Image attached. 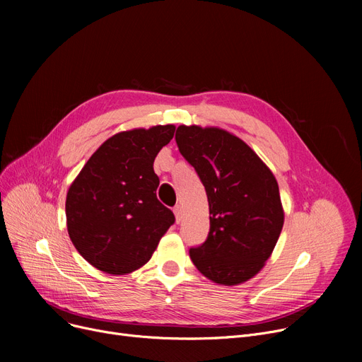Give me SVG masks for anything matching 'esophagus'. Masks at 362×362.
<instances>
[{"label": "esophagus", "instance_id": "obj_1", "mask_svg": "<svg viewBox=\"0 0 362 362\" xmlns=\"http://www.w3.org/2000/svg\"><path fill=\"white\" fill-rule=\"evenodd\" d=\"M173 213H175V216H176V223H180V220H182V206H180V205H176V206L173 208Z\"/></svg>", "mask_w": 362, "mask_h": 362}]
</instances>
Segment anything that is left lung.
<instances>
[{
	"label": "left lung",
	"mask_w": 362,
	"mask_h": 362,
	"mask_svg": "<svg viewBox=\"0 0 362 362\" xmlns=\"http://www.w3.org/2000/svg\"><path fill=\"white\" fill-rule=\"evenodd\" d=\"M176 144L210 206V232L189 250L192 262L224 286L252 279L270 258L284 221L274 175L242 139L218 127L182 124Z\"/></svg>",
	"instance_id": "obj_1"
}]
</instances>
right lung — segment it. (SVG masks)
<instances>
[{
	"mask_svg": "<svg viewBox=\"0 0 362 362\" xmlns=\"http://www.w3.org/2000/svg\"><path fill=\"white\" fill-rule=\"evenodd\" d=\"M173 124L120 132L81 170L66 198L67 232L95 269L127 274L141 269L175 223L156 195L154 160L175 136Z\"/></svg>",
	"mask_w": 362,
	"mask_h": 362,
	"instance_id": "obj_1",
	"label": "right lung"
}]
</instances>
